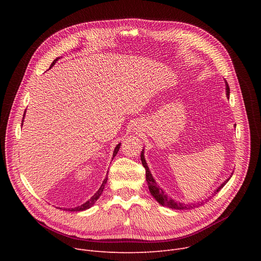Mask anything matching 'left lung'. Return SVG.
Here are the masks:
<instances>
[{
    "instance_id": "1",
    "label": "left lung",
    "mask_w": 261,
    "mask_h": 261,
    "mask_svg": "<svg viewBox=\"0 0 261 261\" xmlns=\"http://www.w3.org/2000/svg\"><path fill=\"white\" fill-rule=\"evenodd\" d=\"M225 81V80H224ZM225 90H226V96L228 98L229 96V87L227 85V82L225 81ZM144 151L145 150L143 149L142 150V153H141V160H142V164L143 166L145 167L146 169V180H147V183H148V188H149V191L150 194L152 195V197L161 204L163 205V206H166V207H169V208H172V210H179V211H182V210H191V208H195V207H199L200 205H203L205 202H207L212 197H214L217 193H219L220 191L221 188H223V186L229 181L230 176L228 177V179H226L220 186H219L214 193L212 194V196H210L207 199L205 200H202L201 202H196V203H182V202H179V201H175L173 200L172 198H170L169 196H167V194L164 191L159 185L158 183L155 182V180L153 179V176L151 174V172H150L149 170V167L147 165V162L145 160V155H144Z\"/></svg>"
}]
</instances>
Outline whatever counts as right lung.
I'll use <instances>...</instances> for the list:
<instances>
[{
  "label": "right lung",
  "mask_w": 261,
  "mask_h": 261,
  "mask_svg": "<svg viewBox=\"0 0 261 261\" xmlns=\"http://www.w3.org/2000/svg\"><path fill=\"white\" fill-rule=\"evenodd\" d=\"M58 59H60V58H57L56 60H54V61H53V63H51V65H50V67H51V66H54V64L56 63V61H57ZM25 112H26V111H25ZM24 116H25V113H24V115H23V120H22V125H21V126H23ZM119 148H120V143H119L118 145H116V147H115V149H114V151H113V158L117 154ZM112 160H113V159H112ZM107 180H108V176H106V177H105V180H103V182H102L101 186L99 187V189H98L97 191H96L95 195H94L93 197H91V199H90V200H88V201H87L86 203H84V204H81L80 206H77V207H74V208H68L67 211H68V212H81V211H86V210H89L90 207H92L93 205H94V203H95L96 201H97V200H98V198L101 196L102 191H103V188H105V185H106V183H107Z\"/></svg>",
  "instance_id": "1"
}]
</instances>
